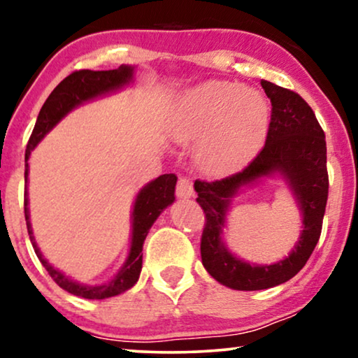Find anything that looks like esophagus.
Masks as SVG:
<instances>
[{
  "instance_id": "obj_1",
  "label": "esophagus",
  "mask_w": 358,
  "mask_h": 358,
  "mask_svg": "<svg viewBox=\"0 0 358 358\" xmlns=\"http://www.w3.org/2000/svg\"><path fill=\"white\" fill-rule=\"evenodd\" d=\"M176 194H178L179 199H190L194 195V187L190 179L180 178L178 182V187H176Z\"/></svg>"
}]
</instances>
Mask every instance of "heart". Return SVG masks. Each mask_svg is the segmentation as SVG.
<instances>
[{
  "instance_id": "obj_1",
  "label": "heart",
  "mask_w": 358,
  "mask_h": 358,
  "mask_svg": "<svg viewBox=\"0 0 358 358\" xmlns=\"http://www.w3.org/2000/svg\"><path fill=\"white\" fill-rule=\"evenodd\" d=\"M267 125L268 109L257 91L207 81L184 92L169 131L180 145L199 141V163L220 173L243 164L261 145Z\"/></svg>"
}]
</instances>
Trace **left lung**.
<instances>
[{"mask_svg":"<svg viewBox=\"0 0 358 358\" xmlns=\"http://www.w3.org/2000/svg\"><path fill=\"white\" fill-rule=\"evenodd\" d=\"M272 102L267 140L256 158L229 178L205 182L195 180L197 202L205 223L200 254L215 280L233 290H266L285 283L301 271L315 251L327 202L326 136L315 112L301 96L271 81H261ZM278 175L286 180L302 213V233L291 254L273 264H251L226 248L222 233L231 200L243 187L264 177Z\"/></svg>","mask_w":358,"mask_h":358,"instance_id":"obj_1","label":"left lung"}]
</instances>
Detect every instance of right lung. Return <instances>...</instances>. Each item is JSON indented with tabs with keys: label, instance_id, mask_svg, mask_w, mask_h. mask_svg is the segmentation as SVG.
I'll list each match as a JSON object with an SVG mask.
<instances>
[{
	"label": "right lung",
	"instance_id": "right-lung-1",
	"mask_svg": "<svg viewBox=\"0 0 358 358\" xmlns=\"http://www.w3.org/2000/svg\"><path fill=\"white\" fill-rule=\"evenodd\" d=\"M134 73L135 66L131 65H120L117 70L107 71L80 70L71 73L70 76H66L52 91V94L47 97L45 104L42 106L41 112H38L36 127H34L32 135L27 143L26 173H24L26 182L29 180V158H31V151L41 143L43 136L63 117H66L73 109H76L78 106L129 86L134 81ZM176 182H178V178L174 174H163L140 189V192L136 194V199L134 202V210H131V238L129 256H127L124 266L119 268V272L109 282L101 283V285H85V283L73 280V278L66 277L65 273L53 267L43 257L32 233L31 213H29V197L26 189V194H24V215H26L29 238H31V243L38 261L47 268V272L57 282V285H60L63 290L70 292L76 296L87 298V300H104V298H110L127 292L138 282L141 262H143V254H141V251H143L146 234H148L150 228L153 227V223L159 217L161 212L174 202Z\"/></svg>",
	"mask_w": 358,
	"mask_h": 358
}]
</instances>
